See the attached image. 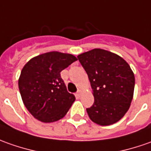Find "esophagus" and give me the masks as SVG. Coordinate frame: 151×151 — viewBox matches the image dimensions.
Returning <instances> with one entry per match:
<instances>
[{
	"label": "esophagus",
	"mask_w": 151,
	"mask_h": 151,
	"mask_svg": "<svg viewBox=\"0 0 151 151\" xmlns=\"http://www.w3.org/2000/svg\"><path fill=\"white\" fill-rule=\"evenodd\" d=\"M83 93V90L79 89V90H78V91L77 92V96H78V97H80V96H82Z\"/></svg>",
	"instance_id": "esophagus-1"
}]
</instances>
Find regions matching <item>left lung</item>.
<instances>
[{"label": "left lung", "instance_id": "left-lung-1", "mask_svg": "<svg viewBox=\"0 0 151 151\" xmlns=\"http://www.w3.org/2000/svg\"><path fill=\"white\" fill-rule=\"evenodd\" d=\"M78 58L88 73L94 97L93 105L87 108L92 122L110 126L125 116L132 103L135 75L127 62L116 54L93 49Z\"/></svg>", "mask_w": 151, "mask_h": 151}]
</instances>
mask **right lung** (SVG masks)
Returning a JSON list of instances; mask_svg holds the SVG:
<instances>
[{"instance_id":"1","label":"right lung","mask_w":151,"mask_h":151,"mask_svg":"<svg viewBox=\"0 0 151 151\" xmlns=\"http://www.w3.org/2000/svg\"><path fill=\"white\" fill-rule=\"evenodd\" d=\"M77 60L73 54L51 51L24 64L18 85L24 106L35 118L51 123L67 114L75 96L67 91L60 72Z\"/></svg>"}]
</instances>
